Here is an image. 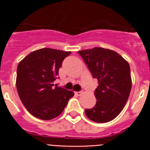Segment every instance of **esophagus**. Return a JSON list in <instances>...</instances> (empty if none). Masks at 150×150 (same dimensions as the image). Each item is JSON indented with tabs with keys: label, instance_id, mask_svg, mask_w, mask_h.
Returning <instances> with one entry per match:
<instances>
[{
	"label": "esophagus",
	"instance_id": "1",
	"mask_svg": "<svg viewBox=\"0 0 150 150\" xmlns=\"http://www.w3.org/2000/svg\"><path fill=\"white\" fill-rule=\"evenodd\" d=\"M75 94L76 95V96H79L82 94V92H75Z\"/></svg>",
	"mask_w": 150,
	"mask_h": 150
}]
</instances>
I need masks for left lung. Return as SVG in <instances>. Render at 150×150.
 I'll return each mask as SVG.
<instances>
[{
  "label": "left lung",
  "instance_id": "8db88e82",
  "mask_svg": "<svg viewBox=\"0 0 150 150\" xmlns=\"http://www.w3.org/2000/svg\"><path fill=\"white\" fill-rule=\"evenodd\" d=\"M93 78L98 80L95 90L96 103L85 113L91 121L105 123L123 110L132 89L130 66L114 50L94 47L79 51Z\"/></svg>",
  "mask_w": 150,
  "mask_h": 150
}]
</instances>
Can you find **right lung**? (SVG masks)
I'll list each match as a JSON object with an SVG mask.
<instances>
[{
    "label": "right lung",
    "instance_id": "add662e5",
    "mask_svg": "<svg viewBox=\"0 0 150 150\" xmlns=\"http://www.w3.org/2000/svg\"><path fill=\"white\" fill-rule=\"evenodd\" d=\"M70 51L42 48L18 63L16 88L19 98L33 115L41 120L58 117L74 96L72 91L54 86L62 61Z\"/></svg>",
    "mask_w": 150,
    "mask_h": 150
}]
</instances>
